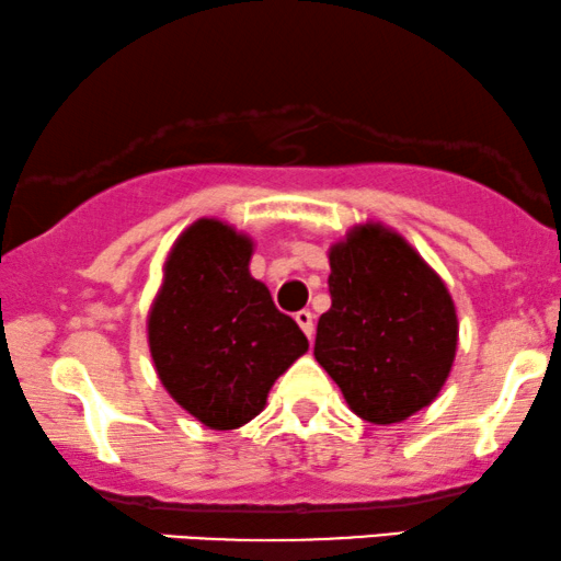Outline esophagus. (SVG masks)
I'll return each instance as SVG.
<instances>
[{
	"label": "esophagus",
	"mask_w": 561,
	"mask_h": 561,
	"mask_svg": "<svg viewBox=\"0 0 561 561\" xmlns=\"http://www.w3.org/2000/svg\"><path fill=\"white\" fill-rule=\"evenodd\" d=\"M295 321H298V327L302 329V332H306L308 340H313V332H316L313 313H310V310H300V313H295Z\"/></svg>",
	"instance_id": "esophagus-1"
}]
</instances>
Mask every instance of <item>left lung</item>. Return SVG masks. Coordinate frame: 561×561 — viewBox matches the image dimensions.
I'll use <instances>...</instances> for the list:
<instances>
[{"label":"left lung","mask_w":561,"mask_h":561,"mask_svg":"<svg viewBox=\"0 0 561 561\" xmlns=\"http://www.w3.org/2000/svg\"><path fill=\"white\" fill-rule=\"evenodd\" d=\"M332 308L313 355L350 410L376 426L428 408L457 355V308L447 285L400 232L355 225L329 248Z\"/></svg>","instance_id":"left-lung-1"}]
</instances>
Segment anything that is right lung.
<instances>
[{"mask_svg":"<svg viewBox=\"0 0 561 561\" xmlns=\"http://www.w3.org/2000/svg\"><path fill=\"white\" fill-rule=\"evenodd\" d=\"M255 242L221 219L174 240L148 310L153 368L170 397L214 431L245 426L308 340L251 274Z\"/></svg>","mask_w":561,"mask_h":561,"instance_id":"1","label":"right lung"}]
</instances>
